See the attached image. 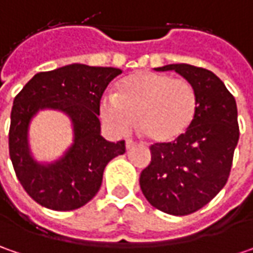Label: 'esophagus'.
Masks as SVG:
<instances>
[{
  "label": "esophagus",
  "instance_id": "obj_1",
  "mask_svg": "<svg viewBox=\"0 0 253 253\" xmlns=\"http://www.w3.org/2000/svg\"><path fill=\"white\" fill-rule=\"evenodd\" d=\"M125 145H126V149L129 151V149H132V148H133V146L136 145V142H133L132 139H128V141L125 142Z\"/></svg>",
  "mask_w": 253,
  "mask_h": 253
}]
</instances>
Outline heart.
I'll use <instances>...</instances> for the list:
<instances>
[{"label":"heart","mask_w":253,"mask_h":253,"mask_svg":"<svg viewBox=\"0 0 253 253\" xmlns=\"http://www.w3.org/2000/svg\"><path fill=\"white\" fill-rule=\"evenodd\" d=\"M197 111L193 85L158 72H139L125 77L117 92L104 94L100 114L117 135H126L136 118V126L153 142L177 139L189 129Z\"/></svg>","instance_id":"b5f03b06"}]
</instances>
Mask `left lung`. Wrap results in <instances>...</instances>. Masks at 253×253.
Returning <instances> with one entry per match:
<instances>
[{
    "instance_id": "1",
    "label": "left lung",
    "mask_w": 253,
    "mask_h": 253,
    "mask_svg": "<svg viewBox=\"0 0 253 253\" xmlns=\"http://www.w3.org/2000/svg\"><path fill=\"white\" fill-rule=\"evenodd\" d=\"M156 70H174L186 79L197 95V111L173 143L152 145L151 165L142 170L139 184L153 207L187 215L209 204L228 180L239 139L237 102L207 69L180 63Z\"/></svg>"
}]
</instances>
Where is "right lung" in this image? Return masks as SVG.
<instances>
[{
	"instance_id": "1",
	"label": "right lung",
	"mask_w": 253,
	"mask_h": 253,
	"mask_svg": "<svg viewBox=\"0 0 253 253\" xmlns=\"http://www.w3.org/2000/svg\"><path fill=\"white\" fill-rule=\"evenodd\" d=\"M121 73L115 67L67 64L35 74L15 97L9 156L22 187L41 206L56 211L83 207L98 193L108 162L125 153V141L102 136L98 118L102 92ZM44 109L63 112L74 131L71 146L50 162L38 161L29 145L32 120Z\"/></svg>"
}]
</instances>
